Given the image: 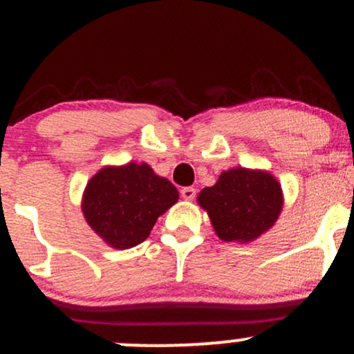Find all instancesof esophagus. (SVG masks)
<instances>
[{"label":"esophagus","instance_id":"1","mask_svg":"<svg viewBox=\"0 0 354 354\" xmlns=\"http://www.w3.org/2000/svg\"><path fill=\"white\" fill-rule=\"evenodd\" d=\"M195 195H196V189L195 188H192V187H187V188H183L181 189V196H183V200H193L195 198Z\"/></svg>","mask_w":354,"mask_h":354}]
</instances>
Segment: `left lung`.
Segmentation results:
<instances>
[{
    "label": "left lung",
    "instance_id": "left-lung-1",
    "mask_svg": "<svg viewBox=\"0 0 354 354\" xmlns=\"http://www.w3.org/2000/svg\"><path fill=\"white\" fill-rule=\"evenodd\" d=\"M218 239L248 244L268 232L283 208V189L266 169L230 167L196 196Z\"/></svg>",
    "mask_w": 354,
    "mask_h": 354
}]
</instances>
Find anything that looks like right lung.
<instances>
[{
	"mask_svg": "<svg viewBox=\"0 0 354 354\" xmlns=\"http://www.w3.org/2000/svg\"><path fill=\"white\" fill-rule=\"evenodd\" d=\"M180 198L176 187L146 162L105 166L88 181L81 210L88 225L113 249L144 243L158 217Z\"/></svg>",
	"mask_w": 354,
	"mask_h": 354,
	"instance_id": "right-lung-1",
	"label": "right lung"
}]
</instances>
